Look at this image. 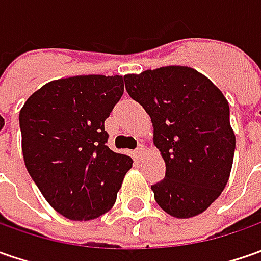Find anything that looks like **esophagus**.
Returning <instances> with one entry per match:
<instances>
[{
  "label": "esophagus",
  "mask_w": 261,
  "mask_h": 261,
  "mask_svg": "<svg viewBox=\"0 0 261 261\" xmlns=\"http://www.w3.org/2000/svg\"><path fill=\"white\" fill-rule=\"evenodd\" d=\"M145 152V146L144 145H138V148H136V155L141 156L142 154Z\"/></svg>",
  "instance_id": "obj_1"
}]
</instances>
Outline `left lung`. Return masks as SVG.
<instances>
[{
  "label": "left lung",
  "instance_id": "1",
  "mask_svg": "<svg viewBox=\"0 0 261 261\" xmlns=\"http://www.w3.org/2000/svg\"><path fill=\"white\" fill-rule=\"evenodd\" d=\"M125 86L151 117L166 163L164 180L151 186L156 203L180 219L205 212L225 189L236 151L222 91L193 68L173 65L125 75Z\"/></svg>",
  "mask_w": 261,
  "mask_h": 261
}]
</instances>
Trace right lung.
<instances>
[{"label":"right lung","mask_w":261,"mask_h":261,"mask_svg":"<svg viewBox=\"0 0 261 261\" xmlns=\"http://www.w3.org/2000/svg\"><path fill=\"white\" fill-rule=\"evenodd\" d=\"M125 76L78 75L47 83L20 110L23 158L49 205L88 221L115 205L132 158L113 152L105 120L123 94Z\"/></svg>","instance_id":"obj_1"}]
</instances>
